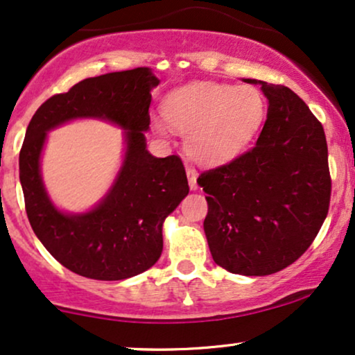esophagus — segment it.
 I'll use <instances>...</instances> for the list:
<instances>
[{"label":"esophagus","instance_id":"1","mask_svg":"<svg viewBox=\"0 0 355 355\" xmlns=\"http://www.w3.org/2000/svg\"><path fill=\"white\" fill-rule=\"evenodd\" d=\"M187 177H188V185L190 190H198V183H196V172L193 168H187Z\"/></svg>","mask_w":355,"mask_h":355}]
</instances>
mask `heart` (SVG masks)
I'll list each match as a JSON object with an SVG mask.
<instances>
[{"mask_svg": "<svg viewBox=\"0 0 355 355\" xmlns=\"http://www.w3.org/2000/svg\"><path fill=\"white\" fill-rule=\"evenodd\" d=\"M165 119L187 136L193 160L214 165L234 159L248 147L267 116V100L254 85L191 83L170 93L164 105ZM165 134L167 125L157 123Z\"/></svg>", "mask_w": 355, "mask_h": 355, "instance_id": "obj_1", "label": "heart"}]
</instances>
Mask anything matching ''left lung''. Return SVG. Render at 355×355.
Listing matches in <instances>:
<instances>
[{"label":"left lung","instance_id":"1","mask_svg":"<svg viewBox=\"0 0 355 355\" xmlns=\"http://www.w3.org/2000/svg\"><path fill=\"white\" fill-rule=\"evenodd\" d=\"M260 85L267 121L255 146L198 177L208 201L203 227L213 260L231 273L263 277L302 257L331 198L324 129L297 93Z\"/></svg>","mask_w":355,"mask_h":355}]
</instances>
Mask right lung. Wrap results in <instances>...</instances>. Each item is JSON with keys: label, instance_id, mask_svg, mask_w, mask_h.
Instances as JSON below:
<instances>
[{"label": "right lung", "instance_id": "1", "mask_svg": "<svg viewBox=\"0 0 355 355\" xmlns=\"http://www.w3.org/2000/svg\"><path fill=\"white\" fill-rule=\"evenodd\" d=\"M149 67L82 80L42 103L19 154V180L33 231L52 257L93 280H125L146 272L164 249L162 226L190 191L180 157L147 150L152 89ZM96 119L123 129V162L102 200L71 214L53 203L40 160L48 132L70 120Z\"/></svg>", "mask_w": 355, "mask_h": 355}]
</instances>
